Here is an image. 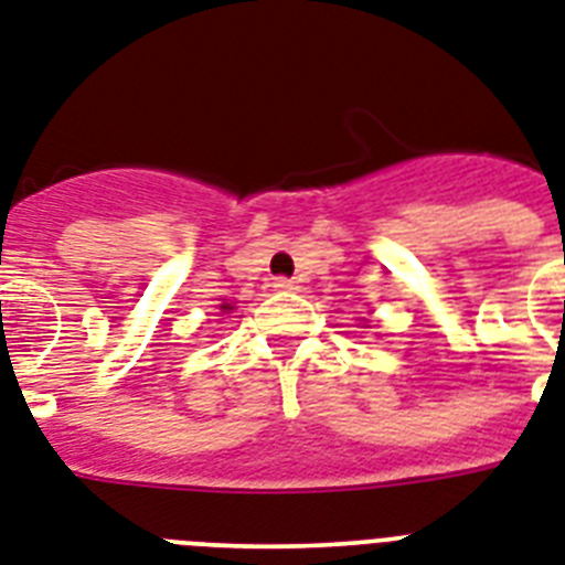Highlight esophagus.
<instances>
[{
  "label": "esophagus",
  "instance_id": "1",
  "mask_svg": "<svg viewBox=\"0 0 565 565\" xmlns=\"http://www.w3.org/2000/svg\"><path fill=\"white\" fill-rule=\"evenodd\" d=\"M271 286H274V291L288 294V291H294V288H297V282H294V279H288V277H277L271 282Z\"/></svg>",
  "mask_w": 565,
  "mask_h": 565
}]
</instances>
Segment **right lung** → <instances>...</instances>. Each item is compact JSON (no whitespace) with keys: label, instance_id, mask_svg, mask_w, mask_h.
Masks as SVG:
<instances>
[{"label":"right lung","instance_id":"right-lung-1","mask_svg":"<svg viewBox=\"0 0 565 565\" xmlns=\"http://www.w3.org/2000/svg\"><path fill=\"white\" fill-rule=\"evenodd\" d=\"M222 309H231V306H222Z\"/></svg>","mask_w":565,"mask_h":565}]
</instances>
